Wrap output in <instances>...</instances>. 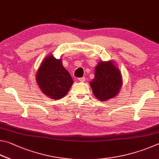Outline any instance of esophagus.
<instances>
[{"instance_id": "34e87169", "label": "esophagus", "mask_w": 159, "mask_h": 159, "mask_svg": "<svg viewBox=\"0 0 159 159\" xmlns=\"http://www.w3.org/2000/svg\"><path fill=\"white\" fill-rule=\"evenodd\" d=\"M85 80H86L85 77H80V78H79V79H78V80H79L80 82H84Z\"/></svg>"}]
</instances>
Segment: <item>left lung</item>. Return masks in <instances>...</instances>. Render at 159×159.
I'll return each instance as SVG.
<instances>
[{
    "label": "left lung",
    "instance_id": "obj_1",
    "mask_svg": "<svg viewBox=\"0 0 159 159\" xmlns=\"http://www.w3.org/2000/svg\"><path fill=\"white\" fill-rule=\"evenodd\" d=\"M94 75L90 86L97 99L106 101L117 96L123 81L120 70L114 61H100L96 66Z\"/></svg>",
    "mask_w": 159,
    "mask_h": 159
}]
</instances>
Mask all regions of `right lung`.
<instances>
[{
    "label": "right lung",
    "mask_w": 159,
    "mask_h": 159,
    "mask_svg": "<svg viewBox=\"0 0 159 159\" xmlns=\"http://www.w3.org/2000/svg\"><path fill=\"white\" fill-rule=\"evenodd\" d=\"M62 58L57 59L53 54L44 58L36 73V82L44 95L54 100L65 96L71 88L73 80L64 68Z\"/></svg>",
    "instance_id": "right-lung-1"
}]
</instances>
